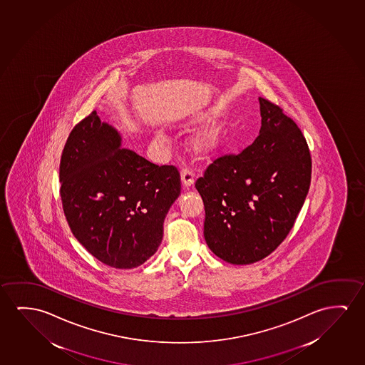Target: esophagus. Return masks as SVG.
I'll use <instances>...</instances> for the list:
<instances>
[{"mask_svg":"<svg viewBox=\"0 0 365 365\" xmlns=\"http://www.w3.org/2000/svg\"><path fill=\"white\" fill-rule=\"evenodd\" d=\"M180 178L185 188H190V185L195 183V172L190 167H185L180 172Z\"/></svg>","mask_w":365,"mask_h":365,"instance_id":"1","label":"esophagus"}]
</instances>
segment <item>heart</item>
<instances>
[{
  "label": "heart",
  "mask_w": 365,
  "mask_h": 365,
  "mask_svg": "<svg viewBox=\"0 0 365 365\" xmlns=\"http://www.w3.org/2000/svg\"><path fill=\"white\" fill-rule=\"evenodd\" d=\"M192 143H193V147L198 150H206L213 145L215 135L208 130H203V132L197 133Z\"/></svg>",
  "instance_id": "b5f03b06"
}]
</instances>
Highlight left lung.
Listing matches in <instances>:
<instances>
[{"label": "left lung", "mask_w": 365, "mask_h": 365, "mask_svg": "<svg viewBox=\"0 0 365 365\" xmlns=\"http://www.w3.org/2000/svg\"><path fill=\"white\" fill-rule=\"evenodd\" d=\"M259 137L241 153L215 159L196 180L205 203V240L232 264L257 262L294 226L312 180V157L296 123L259 98Z\"/></svg>", "instance_id": "8db88e82"}]
</instances>
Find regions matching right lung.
<instances>
[{
	"instance_id": "right-lung-1",
	"label": "right lung",
	"mask_w": 365,
	"mask_h": 365,
	"mask_svg": "<svg viewBox=\"0 0 365 365\" xmlns=\"http://www.w3.org/2000/svg\"><path fill=\"white\" fill-rule=\"evenodd\" d=\"M60 196L75 238L115 269L152 257L163 238L164 218L180 195L173 165H157L122 148L115 128L94 110L75 125L60 160Z\"/></svg>"
}]
</instances>
